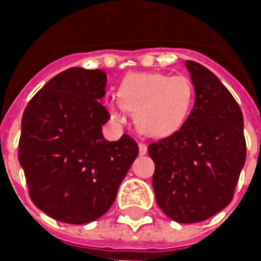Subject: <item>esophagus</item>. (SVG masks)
Returning a JSON list of instances; mask_svg holds the SVG:
<instances>
[{
	"mask_svg": "<svg viewBox=\"0 0 261 261\" xmlns=\"http://www.w3.org/2000/svg\"><path fill=\"white\" fill-rule=\"evenodd\" d=\"M146 152H148V148H146L145 144H139V154L141 155H145Z\"/></svg>",
	"mask_w": 261,
	"mask_h": 261,
	"instance_id": "esophagus-1",
	"label": "esophagus"
}]
</instances>
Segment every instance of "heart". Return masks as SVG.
<instances>
[{"mask_svg":"<svg viewBox=\"0 0 261 261\" xmlns=\"http://www.w3.org/2000/svg\"><path fill=\"white\" fill-rule=\"evenodd\" d=\"M195 90L189 78L166 74H134L126 76L117 98H107L112 119L125 122V110L135 113L141 134L166 138L177 132L192 109Z\"/></svg>","mask_w":261,"mask_h":261,"instance_id":"1","label":"heart"}]
</instances>
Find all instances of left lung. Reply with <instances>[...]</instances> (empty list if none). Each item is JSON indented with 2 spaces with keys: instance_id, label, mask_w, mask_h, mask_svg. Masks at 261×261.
<instances>
[{
  "instance_id": "left-lung-1",
  "label": "left lung",
  "mask_w": 261,
  "mask_h": 261,
  "mask_svg": "<svg viewBox=\"0 0 261 261\" xmlns=\"http://www.w3.org/2000/svg\"><path fill=\"white\" fill-rule=\"evenodd\" d=\"M195 106L173 135L152 142V186L160 209L180 224L202 222L232 200L246 163L241 109L226 87L203 65L186 61Z\"/></svg>"
}]
</instances>
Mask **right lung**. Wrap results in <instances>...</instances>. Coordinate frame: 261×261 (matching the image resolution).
Here are the masks:
<instances>
[{
	"instance_id": "1",
	"label": "right lung",
	"mask_w": 261,
	"mask_h": 261,
	"mask_svg": "<svg viewBox=\"0 0 261 261\" xmlns=\"http://www.w3.org/2000/svg\"><path fill=\"white\" fill-rule=\"evenodd\" d=\"M106 81L101 69L69 68L23 113L18 161L29 195L56 221L80 225L105 215L139 152L129 135L109 142L101 134L110 119L100 103Z\"/></svg>"
}]
</instances>
